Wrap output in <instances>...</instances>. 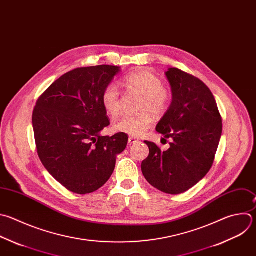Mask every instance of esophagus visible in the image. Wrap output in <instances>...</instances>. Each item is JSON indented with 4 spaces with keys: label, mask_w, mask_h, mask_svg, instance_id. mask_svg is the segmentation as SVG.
<instances>
[{
    "label": "esophagus",
    "mask_w": 256,
    "mask_h": 256,
    "mask_svg": "<svg viewBox=\"0 0 256 256\" xmlns=\"http://www.w3.org/2000/svg\"><path fill=\"white\" fill-rule=\"evenodd\" d=\"M138 140H136V138H132V136H130V138H128V144H136V142H138Z\"/></svg>",
    "instance_id": "1"
}]
</instances>
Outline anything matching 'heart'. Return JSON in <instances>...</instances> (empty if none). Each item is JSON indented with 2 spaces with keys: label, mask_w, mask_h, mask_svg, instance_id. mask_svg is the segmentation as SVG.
Segmentation results:
<instances>
[{
  "label": "heart",
  "mask_w": 256,
  "mask_h": 256,
  "mask_svg": "<svg viewBox=\"0 0 256 256\" xmlns=\"http://www.w3.org/2000/svg\"><path fill=\"white\" fill-rule=\"evenodd\" d=\"M124 86L128 92L142 94L138 110L142 112L134 116H124L118 120L114 128L132 136H142L152 124L154 118L150 112L156 116L164 114L171 104L172 94L162 86V80L154 73L140 70L124 77ZM102 104L106 112L112 116H118L120 112V94L114 83H110L102 94Z\"/></svg>",
  "instance_id": "1"
}]
</instances>
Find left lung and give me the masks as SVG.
Segmentation results:
<instances>
[{
	"instance_id": "obj_1",
	"label": "left lung",
	"mask_w": 256,
	"mask_h": 256,
	"mask_svg": "<svg viewBox=\"0 0 256 256\" xmlns=\"http://www.w3.org/2000/svg\"><path fill=\"white\" fill-rule=\"evenodd\" d=\"M166 74L173 102L156 130L173 142L170 148L162 150L154 142L144 140L150 154L142 162V172L152 187L178 195L210 171L222 134V118L203 81L178 68H170Z\"/></svg>"
}]
</instances>
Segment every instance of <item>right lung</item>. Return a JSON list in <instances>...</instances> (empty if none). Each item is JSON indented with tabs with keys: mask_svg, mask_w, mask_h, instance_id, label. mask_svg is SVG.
Segmentation results:
<instances>
[{
	"mask_svg": "<svg viewBox=\"0 0 256 256\" xmlns=\"http://www.w3.org/2000/svg\"><path fill=\"white\" fill-rule=\"evenodd\" d=\"M120 67L73 69L39 96L32 122L38 156L47 171L67 190L85 195L102 187L124 150L128 136H102L110 124L102 94Z\"/></svg>",
	"mask_w": 256,
	"mask_h": 256,
	"instance_id": "right-lung-1",
	"label": "right lung"
}]
</instances>
